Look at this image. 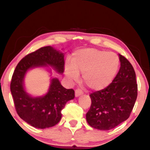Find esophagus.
Instances as JSON below:
<instances>
[{"instance_id":"esophagus-1","label":"esophagus","mask_w":150,"mask_h":150,"mask_svg":"<svg viewBox=\"0 0 150 150\" xmlns=\"http://www.w3.org/2000/svg\"><path fill=\"white\" fill-rule=\"evenodd\" d=\"M82 94V92L80 90H76L75 91V96L76 97H78L80 95Z\"/></svg>"}]
</instances>
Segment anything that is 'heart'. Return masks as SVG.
Instances as JSON below:
<instances>
[{
	"label": "heart",
	"instance_id": "heart-1",
	"mask_svg": "<svg viewBox=\"0 0 150 150\" xmlns=\"http://www.w3.org/2000/svg\"><path fill=\"white\" fill-rule=\"evenodd\" d=\"M120 61L115 53L87 48L74 53L66 62L64 73L70 81H76L82 74V80L93 91L105 89L111 84L119 71Z\"/></svg>",
	"mask_w": 150,
	"mask_h": 150
}]
</instances>
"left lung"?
Instances as JSON below:
<instances>
[{
  "instance_id": "left-lung-1",
  "label": "left lung",
  "mask_w": 150,
  "mask_h": 150,
  "mask_svg": "<svg viewBox=\"0 0 150 150\" xmlns=\"http://www.w3.org/2000/svg\"><path fill=\"white\" fill-rule=\"evenodd\" d=\"M121 67L109 86L91 94V106L86 115L92 127L107 131L126 121L137 96L136 76L133 66L119 54Z\"/></svg>"
}]
</instances>
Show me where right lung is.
Here are the masks:
<instances>
[{
    "label": "right lung",
    "mask_w": 150,
    "mask_h": 150,
    "mask_svg": "<svg viewBox=\"0 0 150 150\" xmlns=\"http://www.w3.org/2000/svg\"><path fill=\"white\" fill-rule=\"evenodd\" d=\"M64 53L51 46L41 47L25 56L17 64L11 82L15 109L23 120L38 129L56 125L62 118V110L68 101L74 98V91L66 89L58 78L52 76V69L62 74L64 68ZM44 68L51 79L48 92L41 96H32L26 92L24 78L29 70Z\"/></svg>",
    "instance_id": "1"
}]
</instances>
